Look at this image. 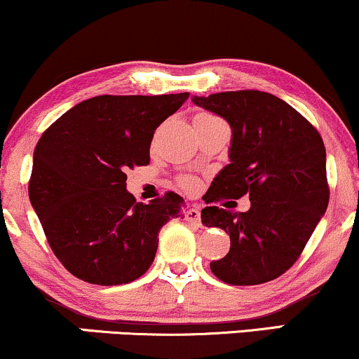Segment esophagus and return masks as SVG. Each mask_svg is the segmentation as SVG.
Here are the masks:
<instances>
[{"label": "esophagus", "instance_id": "obj_1", "mask_svg": "<svg viewBox=\"0 0 359 359\" xmlns=\"http://www.w3.org/2000/svg\"><path fill=\"white\" fill-rule=\"evenodd\" d=\"M185 217H187V221L194 224V226H201V210H198L197 207L189 209L187 214H185Z\"/></svg>", "mask_w": 359, "mask_h": 359}]
</instances>
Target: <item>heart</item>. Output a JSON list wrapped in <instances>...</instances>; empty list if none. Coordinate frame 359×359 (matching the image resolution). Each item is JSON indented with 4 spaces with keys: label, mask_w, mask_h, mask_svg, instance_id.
Instances as JSON below:
<instances>
[{
    "label": "heart",
    "mask_w": 359,
    "mask_h": 359,
    "mask_svg": "<svg viewBox=\"0 0 359 359\" xmlns=\"http://www.w3.org/2000/svg\"><path fill=\"white\" fill-rule=\"evenodd\" d=\"M180 187H182L185 192H196L198 189V182L194 177H182V179H180Z\"/></svg>",
    "instance_id": "heart-1"
}]
</instances>
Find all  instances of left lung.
I'll use <instances>...</instances> for the list:
<instances>
[{
    "instance_id": "8db88e82",
    "label": "left lung",
    "mask_w": 359,
    "mask_h": 359,
    "mask_svg": "<svg viewBox=\"0 0 359 359\" xmlns=\"http://www.w3.org/2000/svg\"><path fill=\"white\" fill-rule=\"evenodd\" d=\"M232 128L229 158L205 194L202 224L231 237L227 256L210 262L215 278L254 286L284 274L297 261L326 212L330 187L326 149L299 111L259 90L192 97ZM249 195L248 213L212 206L221 198Z\"/></svg>"
}]
</instances>
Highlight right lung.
I'll return each instance as SVG.
<instances>
[{
  "instance_id": "add662e5",
  "label": "right lung",
  "mask_w": 359,
  "mask_h": 359,
  "mask_svg": "<svg viewBox=\"0 0 359 359\" xmlns=\"http://www.w3.org/2000/svg\"><path fill=\"white\" fill-rule=\"evenodd\" d=\"M189 93L100 95L79 103L43 132L28 194L55 256L85 283L127 284L152 266L158 232L180 217L184 198L150 204L127 192V168L150 162V142Z\"/></svg>"
}]
</instances>
